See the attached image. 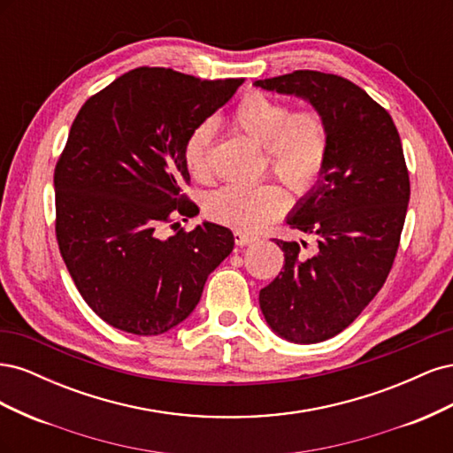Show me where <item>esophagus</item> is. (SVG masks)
Listing matches in <instances>:
<instances>
[{
	"instance_id": "1",
	"label": "esophagus",
	"mask_w": 453,
	"mask_h": 453,
	"mask_svg": "<svg viewBox=\"0 0 453 453\" xmlns=\"http://www.w3.org/2000/svg\"><path fill=\"white\" fill-rule=\"evenodd\" d=\"M255 240H257L255 236L245 234V232H240V230L234 232V242H236V245H250V243H253Z\"/></svg>"
}]
</instances>
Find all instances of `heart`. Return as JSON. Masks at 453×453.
Here are the masks:
<instances>
[{"label": "heart", "instance_id": "b5f03b06", "mask_svg": "<svg viewBox=\"0 0 453 453\" xmlns=\"http://www.w3.org/2000/svg\"><path fill=\"white\" fill-rule=\"evenodd\" d=\"M232 127L263 145L272 172L296 195H306L318 185L328 158V127L313 107L291 111L281 100L258 90L245 92L230 113ZM213 125L200 122L183 143V164L198 181L210 177V145ZM287 193L276 181L255 185H225L203 202L211 221L236 230L257 232L280 217Z\"/></svg>", "mask_w": 453, "mask_h": 453}]
</instances>
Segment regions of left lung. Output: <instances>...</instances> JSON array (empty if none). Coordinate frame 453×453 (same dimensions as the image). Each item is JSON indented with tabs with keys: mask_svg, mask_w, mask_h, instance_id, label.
I'll return each mask as SVG.
<instances>
[{
	"mask_svg": "<svg viewBox=\"0 0 453 453\" xmlns=\"http://www.w3.org/2000/svg\"><path fill=\"white\" fill-rule=\"evenodd\" d=\"M255 87L310 102L328 127L321 180L287 217L315 236L318 253H300L303 240H276L283 272L258 293L273 333L318 344L349 326L388 280L410 200L403 145L391 115L344 77L298 70Z\"/></svg>",
	"mask_w": 453,
	"mask_h": 453,
	"instance_id": "obj_1",
	"label": "left lung"
}]
</instances>
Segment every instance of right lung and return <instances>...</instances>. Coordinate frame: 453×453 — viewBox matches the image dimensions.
Wrapping results in <instances>:
<instances>
[{"label":"right lung","mask_w":453,"mask_h":453,"mask_svg":"<svg viewBox=\"0 0 453 453\" xmlns=\"http://www.w3.org/2000/svg\"><path fill=\"white\" fill-rule=\"evenodd\" d=\"M242 83L135 67L79 109L54 168L57 240L81 296L119 331L157 336L180 325L234 248L215 223L166 240L158 226L198 213L181 193L183 143Z\"/></svg>","instance_id":"obj_1"}]
</instances>
